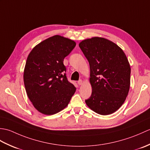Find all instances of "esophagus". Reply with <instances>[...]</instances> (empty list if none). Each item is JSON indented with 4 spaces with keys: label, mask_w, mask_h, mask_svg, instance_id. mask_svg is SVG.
Masks as SVG:
<instances>
[{
    "label": "esophagus",
    "mask_w": 150,
    "mask_h": 150,
    "mask_svg": "<svg viewBox=\"0 0 150 150\" xmlns=\"http://www.w3.org/2000/svg\"><path fill=\"white\" fill-rule=\"evenodd\" d=\"M77 83H78V84L79 85H81L82 84V81L81 80H81H79V81H78V82H77Z\"/></svg>",
    "instance_id": "obj_1"
}]
</instances>
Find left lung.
Listing matches in <instances>:
<instances>
[{
    "label": "left lung",
    "instance_id": "left-lung-1",
    "mask_svg": "<svg viewBox=\"0 0 150 150\" xmlns=\"http://www.w3.org/2000/svg\"><path fill=\"white\" fill-rule=\"evenodd\" d=\"M79 46L90 68L92 93L86 103L98 114L114 113L129 90L131 68L125 53L117 44L101 37L84 40Z\"/></svg>",
    "mask_w": 150,
    "mask_h": 150
}]
</instances>
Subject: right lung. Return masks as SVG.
Listing matches in <instances>:
<instances>
[{
  "label": "right lung",
  "instance_id": "1",
  "mask_svg": "<svg viewBox=\"0 0 150 150\" xmlns=\"http://www.w3.org/2000/svg\"><path fill=\"white\" fill-rule=\"evenodd\" d=\"M76 43L55 35L38 44L28 55L24 82L34 107L45 115L59 112L69 104L76 88L66 77L64 59Z\"/></svg>",
  "mask_w": 150,
  "mask_h": 150
}]
</instances>
